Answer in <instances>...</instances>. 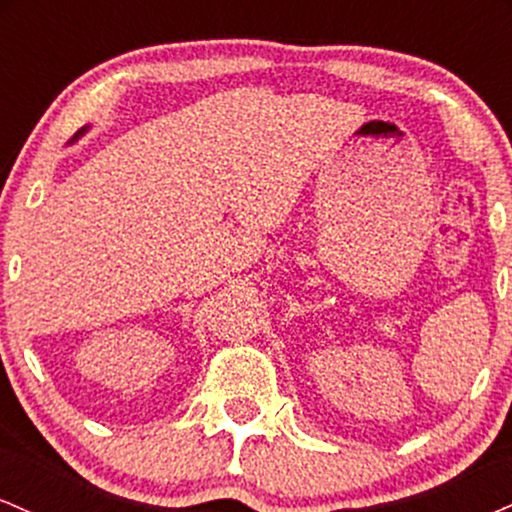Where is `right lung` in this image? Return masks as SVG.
I'll list each match as a JSON object with an SVG mask.
<instances>
[{"label":"right lung","mask_w":512,"mask_h":512,"mask_svg":"<svg viewBox=\"0 0 512 512\" xmlns=\"http://www.w3.org/2000/svg\"><path fill=\"white\" fill-rule=\"evenodd\" d=\"M84 132H86V127H84V129H79V132H76V134H74V139H79V137H81V134H84Z\"/></svg>","instance_id":"right-lung-1"}]
</instances>
